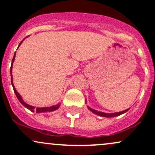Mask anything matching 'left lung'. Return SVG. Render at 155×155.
Returning a JSON list of instances; mask_svg holds the SVG:
<instances>
[{
  "mask_svg": "<svg viewBox=\"0 0 155 155\" xmlns=\"http://www.w3.org/2000/svg\"><path fill=\"white\" fill-rule=\"evenodd\" d=\"M86 102H87L86 99H85V103H86ZM88 110L91 111V112H93V113L97 114V115H99V116H101V117H117V116L120 115V114H122L125 113V112H128V111L129 110V109H128V110H125L124 111H121V112H114V113H105V112H99V111L94 110V109L91 108V107H88Z\"/></svg>",
  "mask_w": 155,
  "mask_h": 155,
  "instance_id": "obj_1",
  "label": "left lung"
}]
</instances>
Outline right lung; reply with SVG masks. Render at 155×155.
<instances>
[{
  "label": "right lung",
  "instance_id": "right-lung-1",
  "mask_svg": "<svg viewBox=\"0 0 155 155\" xmlns=\"http://www.w3.org/2000/svg\"><path fill=\"white\" fill-rule=\"evenodd\" d=\"M24 39V40H25ZM23 40V41H24ZM23 41H21V43H19V46H18V48L19 47V45H21V43H22ZM15 56H16V52L14 53V57H13V59H12V66H11V68H10V70H11V81H12V85L13 86V88H14V91L15 93L16 97H17V99L19 101H20V103L21 104L23 105L24 107H26L27 109H28L29 110H30L31 112H36L37 113H41V112H53V111H55L56 110H58L59 109V107H60V104H57L56 105H54V106H51V107H37V108H35V107H33V106H31L30 104H27V103H25V101H24V100L22 99V98H21V96H20V94L16 91L15 87H14V83H13V77H12V67H13V63H14V59H15Z\"/></svg>",
  "mask_w": 155,
  "mask_h": 155
}]
</instances>
